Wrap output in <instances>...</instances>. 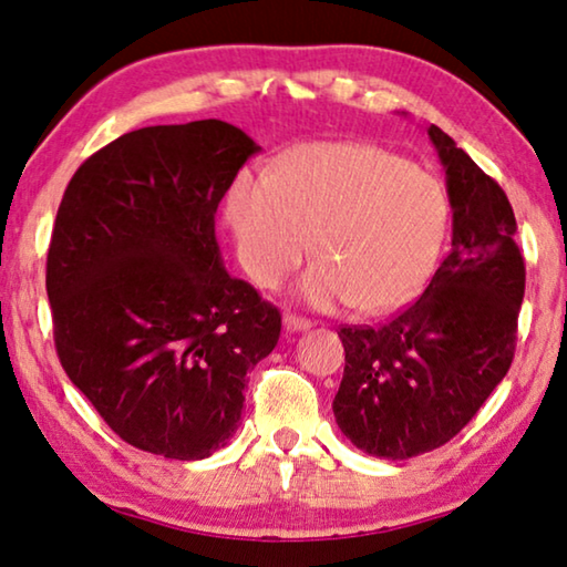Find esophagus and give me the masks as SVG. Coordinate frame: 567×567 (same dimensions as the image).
Returning <instances> with one entry per match:
<instances>
[{
  "instance_id": "obj_1",
  "label": "esophagus",
  "mask_w": 567,
  "mask_h": 567,
  "mask_svg": "<svg viewBox=\"0 0 567 567\" xmlns=\"http://www.w3.org/2000/svg\"><path fill=\"white\" fill-rule=\"evenodd\" d=\"M282 322H285V330H287V332H305V330L312 328L310 320L298 318V316H285Z\"/></svg>"
}]
</instances>
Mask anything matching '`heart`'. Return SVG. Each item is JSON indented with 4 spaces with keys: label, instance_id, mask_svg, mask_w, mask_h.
Segmentation results:
<instances>
[{
    "label": "heart",
    "instance_id": "b5f03b06",
    "mask_svg": "<svg viewBox=\"0 0 567 567\" xmlns=\"http://www.w3.org/2000/svg\"><path fill=\"white\" fill-rule=\"evenodd\" d=\"M229 221L251 280L275 287L312 249L298 282L312 308L399 310L424 290L446 231V196L426 171L373 143H308L275 176L247 168L229 188Z\"/></svg>",
    "mask_w": 567,
    "mask_h": 567
}]
</instances>
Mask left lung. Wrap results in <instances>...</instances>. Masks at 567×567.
I'll use <instances>...</instances> for the list:
<instances>
[{"label": "left lung", "mask_w": 567, "mask_h": 567, "mask_svg": "<svg viewBox=\"0 0 567 567\" xmlns=\"http://www.w3.org/2000/svg\"><path fill=\"white\" fill-rule=\"evenodd\" d=\"M426 133L446 171L452 249L401 316L338 332V426L361 452L393 462L439 449L470 424L509 371L525 298L505 192L439 125Z\"/></svg>", "instance_id": "8db88e82"}]
</instances>
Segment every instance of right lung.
I'll return each mask as SVG.
<instances>
[{"mask_svg": "<svg viewBox=\"0 0 567 567\" xmlns=\"http://www.w3.org/2000/svg\"><path fill=\"white\" fill-rule=\"evenodd\" d=\"M259 146L237 125L125 133L70 178L48 251L55 346L123 442L194 462L239 429L280 312L224 267L214 214Z\"/></svg>", "mask_w": 567, "mask_h": 567, "instance_id": "obj_1", "label": "right lung"}]
</instances>
